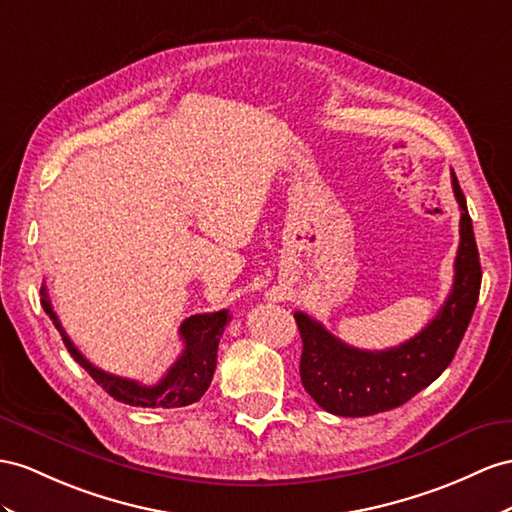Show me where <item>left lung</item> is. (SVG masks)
<instances>
[{"instance_id": "left-lung-1", "label": "left lung", "mask_w": 512, "mask_h": 512, "mask_svg": "<svg viewBox=\"0 0 512 512\" xmlns=\"http://www.w3.org/2000/svg\"><path fill=\"white\" fill-rule=\"evenodd\" d=\"M452 188L461 207V244L454 259L452 292L426 329L389 350H359L344 344L307 313L294 318L303 339L300 381L324 411L365 417L409 402L452 363L480 294V257L465 194L452 170Z\"/></svg>"}]
</instances>
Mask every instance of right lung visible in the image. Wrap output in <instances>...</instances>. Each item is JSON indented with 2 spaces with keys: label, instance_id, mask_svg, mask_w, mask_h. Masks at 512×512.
I'll list each match as a JSON object with an SVG mask.
<instances>
[{
  "label": "right lung",
  "instance_id": "right-lung-1",
  "mask_svg": "<svg viewBox=\"0 0 512 512\" xmlns=\"http://www.w3.org/2000/svg\"><path fill=\"white\" fill-rule=\"evenodd\" d=\"M41 296L43 309L60 331L62 342L71 352V357L80 363L82 368L95 378V383L106 389L114 400L129 406H144V409H177V406H188L196 400H201L209 383H212V376L216 370L218 342L227 322L231 320L227 309H220L214 313H196V316L183 320L179 329V335L183 339V352L179 359L170 365L160 383L142 385L138 381H131V378L103 372L97 365L90 363L82 352L73 346L69 335L64 333L56 311L51 307L45 285L41 287Z\"/></svg>",
  "mask_w": 512,
  "mask_h": 512
}]
</instances>
